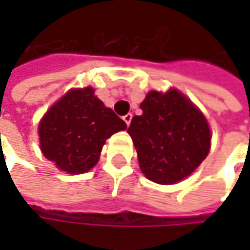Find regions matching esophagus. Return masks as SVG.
Returning a JSON list of instances; mask_svg holds the SVG:
<instances>
[{
	"label": "esophagus",
	"mask_w": 250,
	"mask_h": 250,
	"mask_svg": "<svg viewBox=\"0 0 250 250\" xmlns=\"http://www.w3.org/2000/svg\"><path fill=\"white\" fill-rule=\"evenodd\" d=\"M122 120L125 121V124L129 126V124H130V121H132V114H126V115H124V118Z\"/></svg>",
	"instance_id": "34e87169"
}]
</instances>
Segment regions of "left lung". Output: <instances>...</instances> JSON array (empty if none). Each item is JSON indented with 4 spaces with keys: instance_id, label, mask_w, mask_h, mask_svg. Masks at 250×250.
I'll return each instance as SVG.
<instances>
[{
    "instance_id": "1",
    "label": "left lung",
    "mask_w": 250,
    "mask_h": 250,
    "mask_svg": "<svg viewBox=\"0 0 250 250\" xmlns=\"http://www.w3.org/2000/svg\"><path fill=\"white\" fill-rule=\"evenodd\" d=\"M142 115L130 121L128 133L138 150L142 172L161 185L190 175L206 159L210 129L206 118L184 94L150 91Z\"/></svg>"
}]
</instances>
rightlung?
Returning a JSON list of instances; mask_svg holds the SVG:
<instances>
[{
    "label": "right lung",
    "instance_id": "add662e5",
    "mask_svg": "<svg viewBox=\"0 0 250 250\" xmlns=\"http://www.w3.org/2000/svg\"><path fill=\"white\" fill-rule=\"evenodd\" d=\"M126 124L104 107L91 87L75 89L48 110L39 126L43 154L69 174L87 172L112 133Z\"/></svg>",
    "mask_w": 250,
    "mask_h": 250
}]
</instances>
